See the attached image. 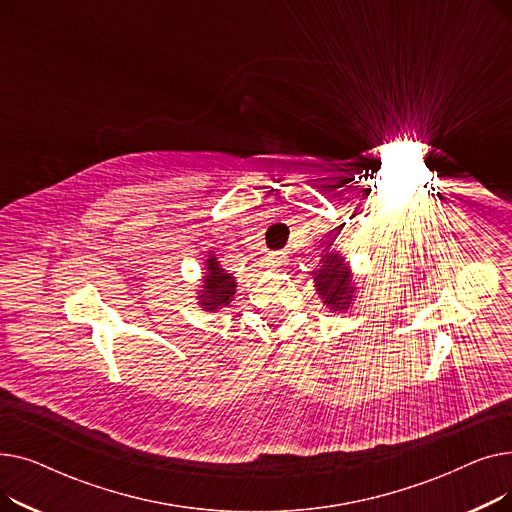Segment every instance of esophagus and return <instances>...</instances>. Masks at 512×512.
<instances>
[{
    "instance_id": "obj_1",
    "label": "esophagus",
    "mask_w": 512,
    "mask_h": 512,
    "mask_svg": "<svg viewBox=\"0 0 512 512\" xmlns=\"http://www.w3.org/2000/svg\"><path fill=\"white\" fill-rule=\"evenodd\" d=\"M286 261H288L286 253H272L265 257V267H270V270L274 272V270H280L282 265H286Z\"/></svg>"
}]
</instances>
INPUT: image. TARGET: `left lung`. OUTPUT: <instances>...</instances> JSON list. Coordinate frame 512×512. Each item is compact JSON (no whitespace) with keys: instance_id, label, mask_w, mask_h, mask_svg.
Returning <instances> with one entry per match:
<instances>
[{"instance_id":"1","label":"left lung","mask_w":512,"mask_h":512,"mask_svg":"<svg viewBox=\"0 0 512 512\" xmlns=\"http://www.w3.org/2000/svg\"><path fill=\"white\" fill-rule=\"evenodd\" d=\"M319 257V267L311 272L317 297L332 313H346L353 309L359 294L351 263L340 251H334L330 242Z\"/></svg>"}]
</instances>
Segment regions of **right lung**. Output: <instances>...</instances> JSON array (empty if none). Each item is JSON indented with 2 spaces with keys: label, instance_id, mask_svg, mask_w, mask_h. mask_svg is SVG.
<instances>
[{
  "label": "right lung",
  "instance_id": "obj_1",
  "mask_svg": "<svg viewBox=\"0 0 512 512\" xmlns=\"http://www.w3.org/2000/svg\"><path fill=\"white\" fill-rule=\"evenodd\" d=\"M201 284L197 294V305L203 311H218L224 307H230L236 294V278L228 274L220 265V259L213 253H207V259L203 261V272H201Z\"/></svg>",
  "mask_w": 512,
  "mask_h": 512
}]
</instances>
